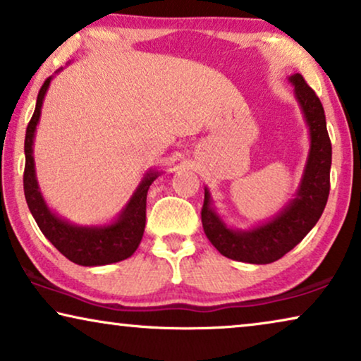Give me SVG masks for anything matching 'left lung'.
Instances as JSON below:
<instances>
[{
    "instance_id": "1",
    "label": "left lung",
    "mask_w": 361,
    "mask_h": 361,
    "mask_svg": "<svg viewBox=\"0 0 361 361\" xmlns=\"http://www.w3.org/2000/svg\"><path fill=\"white\" fill-rule=\"evenodd\" d=\"M294 97L309 128V152L294 199H289L273 219L251 228H231L215 209L209 187L202 207V225L210 243L220 255L251 264H268L299 245L314 228L325 209L330 190L332 145L327 133L324 106L300 73L289 75Z\"/></svg>"
}]
</instances>
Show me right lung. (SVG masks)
I'll return each instance as SVG.
<instances>
[{
	"mask_svg": "<svg viewBox=\"0 0 361 361\" xmlns=\"http://www.w3.org/2000/svg\"><path fill=\"white\" fill-rule=\"evenodd\" d=\"M59 68L56 73L61 72ZM49 77L41 87L36 102V110L29 121L24 140V195L29 210L44 236L72 263L80 266H105L118 263L135 253L141 243L146 226V197L149 185L161 176V171L149 169L142 176L130 200L115 219L103 225H77L56 214L44 199L34 164V136L41 120L44 98L51 85Z\"/></svg>",
	"mask_w": 361,
	"mask_h": 361,
	"instance_id": "obj_1",
	"label": "right lung"
}]
</instances>
